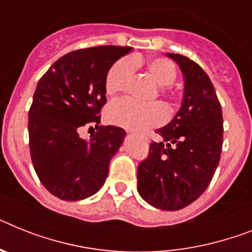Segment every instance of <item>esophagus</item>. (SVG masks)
I'll use <instances>...</instances> for the list:
<instances>
[{"mask_svg": "<svg viewBox=\"0 0 252 252\" xmlns=\"http://www.w3.org/2000/svg\"><path fill=\"white\" fill-rule=\"evenodd\" d=\"M128 132H129V133H132V132H133V130H130V129H129V130H128Z\"/></svg>", "mask_w": 252, "mask_h": 252, "instance_id": "1", "label": "esophagus"}]
</instances>
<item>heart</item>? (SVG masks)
I'll list each match as a JSON object with an SVG mask.
<instances>
[{
	"label": "heart",
	"mask_w": 252,
	"mask_h": 252,
	"mask_svg": "<svg viewBox=\"0 0 252 252\" xmlns=\"http://www.w3.org/2000/svg\"><path fill=\"white\" fill-rule=\"evenodd\" d=\"M137 59H122L110 67L106 75L105 88L107 94L115 96L126 90L133 77L134 69L139 65ZM146 70L158 87V96L161 97L162 106L168 113H174L177 102V91L172 87L177 79V67L165 58H155L146 64ZM163 107V108H164ZM160 103L138 105L132 100L123 98L110 105L107 109V120L113 124L126 126L129 129H143L156 126L165 119V110Z\"/></svg>",
	"instance_id": "obj_1"
}]
</instances>
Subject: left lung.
<instances>
[{
  "label": "left lung",
  "mask_w": 252,
  "mask_h": 252,
  "mask_svg": "<svg viewBox=\"0 0 252 252\" xmlns=\"http://www.w3.org/2000/svg\"><path fill=\"white\" fill-rule=\"evenodd\" d=\"M185 77V96L174 119L156 130L158 142L137 169L141 197L161 210H179L210 185L220 160L223 115L209 75L193 60L168 54Z\"/></svg>",
  "instance_id": "8db88e82"
}]
</instances>
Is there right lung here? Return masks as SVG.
I'll use <instances>...</instances> for the list:
<instances>
[{"label": "right lung", "mask_w": 252, "mask_h": 252, "mask_svg": "<svg viewBox=\"0 0 252 252\" xmlns=\"http://www.w3.org/2000/svg\"><path fill=\"white\" fill-rule=\"evenodd\" d=\"M132 47L97 46L64 55L42 75L29 109V149L34 170L48 192L66 201L96 193L126 130L98 126L106 103V75ZM96 124L88 141L77 130Z\"/></svg>", "instance_id": "right-lung-1"}]
</instances>
